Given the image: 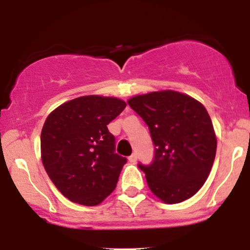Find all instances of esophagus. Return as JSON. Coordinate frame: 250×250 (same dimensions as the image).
<instances>
[{
  "label": "esophagus",
  "mask_w": 250,
  "mask_h": 250,
  "mask_svg": "<svg viewBox=\"0 0 250 250\" xmlns=\"http://www.w3.org/2000/svg\"><path fill=\"white\" fill-rule=\"evenodd\" d=\"M128 160H129V162H130V163H136V161H137L136 154H131L130 156L128 157Z\"/></svg>",
  "instance_id": "obj_1"
}]
</instances>
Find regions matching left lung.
I'll return each instance as SVG.
<instances>
[{
    "label": "left lung",
    "mask_w": 250,
    "mask_h": 250,
    "mask_svg": "<svg viewBox=\"0 0 250 250\" xmlns=\"http://www.w3.org/2000/svg\"><path fill=\"white\" fill-rule=\"evenodd\" d=\"M128 104L148 125L155 145L153 162L139 163L150 190L169 205L196 194L216 154L213 123L203 104L174 90L134 96Z\"/></svg>",
    "instance_id": "8db88e82"
}]
</instances>
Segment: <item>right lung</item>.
<instances>
[{
  "mask_svg": "<svg viewBox=\"0 0 250 250\" xmlns=\"http://www.w3.org/2000/svg\"><path fill=\"white\" fill-rule=\"evenodd\" d=\"M125 105L116 97L81 96L47 117L41 133L42 163L68 200L96 206L115 189L127 159L115 153V137L107 125Z\"/></svg>",
  "mask_w": 250,
  "mask_h": 250,
  "instance_id": "obj_1",
  "label": "right lung"
}]
</instances>
